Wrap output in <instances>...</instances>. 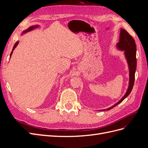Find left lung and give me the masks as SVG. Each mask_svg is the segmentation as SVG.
Instances as JSON below:
<instances>
[{
	"mask_svg": "<svg viewBox=\"0 0 148 148\" xmlns=\"http://www.w3.org/2000/svg\"><path fill=\"white\" fill-rule=\"evenodd\" d=\"M117 46L120 50L125 51V55L128 62L130 71L129 86L127 92L125 93V95L122 99L113 106L106 109L107 110L111 109L117 105L119 104L121 102H122L130 94L133 87L134 82H135V71L136 69V46L135 40L126 30H125L124 29H121L119 42L117 43ZM106 110L104 109L101 110Z\"/></svg>",
	"mask_w": 148,
	"mask_h": 148,
	"instance_id": "1",
	"label": "left lung"
}]
</instances>
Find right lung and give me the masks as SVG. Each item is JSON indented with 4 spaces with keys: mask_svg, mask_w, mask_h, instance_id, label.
I'll return each instance as SVG.
<instances>
[{
    "mask_svg": "<svg viewBox=\"0 0 148 148\" xmlns=\"http://www.w3.org/2000/svg\"><path fill=\"white\" fill-rule=\"evenodd\" d=\"M38 27V26H31V27H29L27 30H25L23 33H26V32H27V31H31V30H33V29H34L35 28H37ZM18 42H16L15 44V45H14V46H13V50H12V52H11V53H10V57H11V56H12V52H13V51L15 49V48L16 47V46L18 45Z\"/></svg>",
    "mask_w": 148,
    "mask_h": 148,
    "instance_id": "obj_1",
    "label": "right lung"
}]
</instances>
